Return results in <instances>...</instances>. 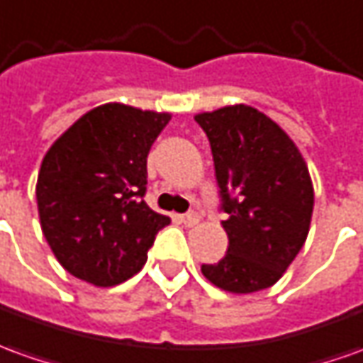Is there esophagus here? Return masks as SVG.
Instances as JSON below:
<instances>
[{
    "mask_svg": "<svg viewBox=\"0 0 363 363\" xmlns=\"http://www.w3.org/2000/svg\"><path fill=\"white\" fill-rule=\"evenodd\" d=\"M182 223L186 225V227H196V225L199 223V215L197 213L182 215Z\"/></svg>",
    "mask_w": 363,
    "mask_h": 363,
    "instance_id": "esophagus-1",
    "label": "esophagus"
}]
</instances>
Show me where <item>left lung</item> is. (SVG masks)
<instances>
[{
  "instance_id": "1",
  "label": "left lung",
  "mask_w": 363,
  "mask_h": 363,
  "mask_svg": "<svg viewBox=\"0 0 363 363\" xmlns=\"http://www.w3.org/2000/svg\"><path fill=\"white\" fill-rule=\"evenodd\" d=\"M211 144L227 219V255L201 272L233 294L269 289L308 237L314 187L301 150L284 130L247 104L196 114Z\"/></svg>"
}]
</instances>
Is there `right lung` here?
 Instances as JSON below:
<instances>
[{"label": "right lung", "mask_w": 363, "mask_h": 363, "mask_svg": "<svg viewBox=\"0 0 363 363\" xmlns=\"http://www.w3.org/2000/svg\"><path fill=\"white\" fill-rule=\"evenodd\" d=\"M169 112L106 102L89 110L47 150L37 176L39 221L72 277L114 286L144 267L169 223L142 199L146 157Z\"/></svg>", "instance_id": "obj_1"}]
</instances>
